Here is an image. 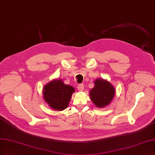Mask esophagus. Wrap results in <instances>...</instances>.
<instances>
[{"instance_id": "34e87169", "label": "esophagus", "mask_w": 155, "mask_h": 155, "mask_svg": "<svg viewBox=\"0 0 155 155\" xmlns=\"http://www.w3.org/2000/svg\"><path fill=\"white\" fill-rule=\"evenodd\" d=\"M83 89H84V85L83 84H80L78 86V90H79V91L81 92V91H83Z\"/></svg>"}]
</instances>
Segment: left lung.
<instances>
[{
	"label": "left lung",
	"mask_w": 155,
	"mask_h": 155,
	"mask_svg": "<svg viewBox=\"0 0 155 155\" xmlns=\"http://www.w3.org/2000/svg\"><path fill=\"white\" fill-rule=\"evenodd\" d=\"M95 86L90 91V97L97 108H104L113 100L115 88L108 80L103 78L96 79L94 82Z\"/></svg>",
	"instance_id": "8db88e82"
}]
</instances>
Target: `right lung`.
Returning a JSON list of instances; mask_svg holds the SVG:
<instances>
[{
    "mask_svg": "<svg viewBox=\"0 0 155 155\" xmlns=\"http://www.w3.org/2000/svg\"><path fill=\"white\" fill-rule=\"evenodd\" d=\"M75 89L66 84L61 79H53L43 88V97L45 103L52 109L62 111L66 109Z\"/></svg>",
    "mask_w": 155,
    "mask_h": 155,
    "instance_id": "add662e5",
    "label": "right lung"
}]
</instances>
